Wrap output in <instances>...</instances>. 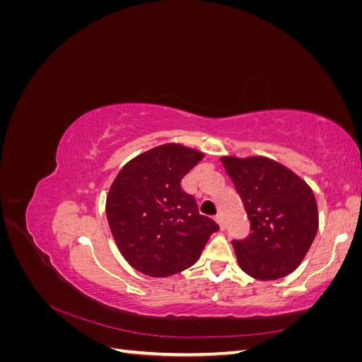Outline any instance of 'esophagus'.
Listing matches in <instances>:
<instances>
[{"instance_id":"1","label":"esophagus","mask_w":362,"mask_h":362,"mask_svg":"<svg viewBox=\"0 0 362 362\" xmlns=\"http://www.w3.org/2000/svg\"><path fill=\"white\" fill-rule=\"evenodd\" d=\"M214 221L218 223V226H221V229H225V223H223L222 214H216V216H214Z\"/></svg>"}]
</instances>
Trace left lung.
I'll return each mask as SVG.
<instances>
[{
	"instance_id": "obj_1",
	"label": "left lung",
	"mask_w": 362,
	"mask_h": 362,
	"mask_svg": "<svg viewBox=\"0 0 362 362\" xmlns=\"http://www.w3.org/2000/svg\"><path fill=\"white\" fill-rule=\"evenodd\" d=\"M250 222L245 240L233 246L249 276L273 281L298 269L319 229L311 187L293 170L266 157H222Z\"/></svg>"
}]
</instances>
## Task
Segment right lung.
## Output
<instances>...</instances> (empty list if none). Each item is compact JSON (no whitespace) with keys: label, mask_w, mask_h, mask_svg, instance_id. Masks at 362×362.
<instances>
[{"label":"right lung","mask_w":362,"mask_h":362,"mask_svg":"<svg viewBox=\"0 0 362 362\" xmlns=\"http://www.w3.org/2000/svg\"><path fill=\"white\" fill-rule=\"evenodd\" d=\"M202 158L182 145H161L128 161L115 178L107 221L120 254L144 275L164 278L189 269L218 229L181 189L184 175Z\"/></svg>","instance_id":"right-lung-1"}]
</instances>
